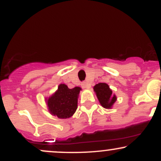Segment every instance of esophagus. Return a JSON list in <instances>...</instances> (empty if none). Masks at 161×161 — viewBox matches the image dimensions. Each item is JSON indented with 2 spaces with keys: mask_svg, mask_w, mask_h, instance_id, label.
<instances>
[{
  "mask_svg": "<svg viewBox=\"0 0 161 161\" xmlns=\"http://www.w3.org/2000/svg\"><path fill=\"white\" fill-rule=\"evenodd\" d=\"M82 87L83 88H90V85L89 83L87 82H84L82 83Z\"/></svg>",
  "mask_w": 161,
  "mask_h": 161,
  "instance_id": "34e87169",
  "label": "esophagus"
}]
</instances>
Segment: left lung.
<instances>
[{"label": "left lung", "instance_id": "8db88e82", "mask_svg": "<svg viewBox=\"0 0 161 161\" xmlns=\"http://www.w3.org/2000/svg\"><path fill=\"white\" fill-rule=\"evenodd\" d=\"M94 91L95 92L97 99L100 104L103 108L110 109L112 108L115 101L116 97L112 94V90L107 83L101 82L94 86Z\"/></svg>", "mask_w": 161, "mask_h": 161}]
</instances>
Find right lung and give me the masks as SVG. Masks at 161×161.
Wrapping results in <instances>:
<instances>
[{
  "mask_svg": "<svg viewBox=\"0 0 161 161\" xmlns=\"http://www.w3.org/2000/svg\"><path fill=\"white\" fill-rule=\"evenodd\" d=\"M80 90L79 87L70 89L65 84L59 85L55 93L46 99L49 112L60 119L71 117L77 109Z\"/></svg>",
  "mask_w": 161,
  "mask_h": 161,
  "instance_id": "1",
  "label": "right lung"
}]
</instances>
